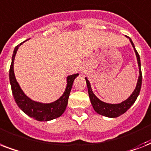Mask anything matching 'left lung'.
Wrapping results in <instances>:
<instances>
[{
    "label": "left lung",
    "mask_w": 151,
    "mask_h": 151,
    "mask_svg": "<svg viewBox=\"0 0 151 151\" xmlns=\"http://www.w3.org/2000/svg\"><path fill=\"white\" fill-rule=\"evenodd\" d=\"M126 37L129 39V41L132 44V46L133 47L134 52L136 53L137 63H138L139 66V74L138 81H137V83H136V88H135V89L132 92V93L129 96L128 99L122 101V103H105V102L100 100L94 94V92H93L92 89V87H91V84H90L89 81L88 80L87 78H85L88 87V96H89V99L90 101H91V103H92V107H93V109H94L95 111L97 114L103 115L104 117H117L123 114H124L127 110H129V108L131 107L132 104L135 103V101L136 100L139 94V92H140L141 85H142V72H141L140 58H139V55L137 51L136 50V48H135V45H134L132 39L127 36Z\"/></svg>",
    "instance_id": "obj_1"
}]
</instances>
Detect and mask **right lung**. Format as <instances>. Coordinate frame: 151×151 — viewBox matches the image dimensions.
I'll list each match as a JSON object with an SVG mask.
<instances>
[{"instance_id":"right-lung-1","label":"right lung","mask_w":151,"mask_h":151,"mask_svg":"<svg viewBox=\"0 0 151 151\" xmlns=\"http://www.w3.org/2000/svg\"><path fill=\"white\" fill-rule=\"evenodd\" d=\"M24 41V42H25ZM19 44L14 49L12 63H11L10 70H9V79H10L11 87L12 91L13 96L18 106L27 114L29 117H33L34 119L39 122H48L51 120L55 119L60 117L65 111L68 103V99L70 93L71 88L73 86V81L79 73H74L72 75L67 76L66 78V87L64 91L63 94L54 102L49 103H44L41 102H37L27 96L22 91L21 87L19 85L15 73H14V60L15 55L20 45L22 44Z\"/></svg>"}]
</instances>
